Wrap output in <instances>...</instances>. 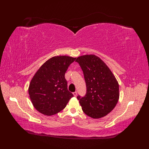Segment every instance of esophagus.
<instances>
[{"instance_id": "esophagus-1", "label": "esophagus", "mask_w": 149, "mask_h": 149, "mask_svg": "<svg viewBox=\"0 0 149 149\" xmlns=\"http://www.w3.org/2000/svg\"><path fill=\"white\" fill-rule=\"evenodd\" d=\"M73 95H74V96L76 97V96H77V92H76V91L74 92V93H73Z\"/></svg>"}]
</instances>
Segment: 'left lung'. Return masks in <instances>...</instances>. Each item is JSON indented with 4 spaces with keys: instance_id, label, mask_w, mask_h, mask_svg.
I'll list each match as a JSON object with an SVG mask.
<instances>
[{
    "instance_id": "obj_1",
    "label": "left lung",
    "mask_w": 149,
    "mask_h": 149,
    "mask_svg": "<svg viewBox=\"0 0 149 149\" xmlns=\"http://www.w3.org/2000/svg\"><path fill=\"white\" fill-rule=\"evenodd\" d=\"M83 71L86 94L77 97L82 110L93 119L103 118L116 107L119 98L118 81L100 58L86 55L77 58Z\"/></svg>"
}]
</instances>
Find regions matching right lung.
Here are the masks:
<instances>
[{
    "label": "right lung",
    "mask_w": 149,
    "mask_h": 149,
    "mask_svg": "<svg viewBox=\"0 0 149 149\" xmlns=\"http://www.w3.org/2000/svg\"><path fill=\"white\" fill-rule=\"evenodd\" d=\"M75 60L68 56H53L36 72L30 83L29 94L33 106L40 113L55 115L73 97L68 90L65 74Z\"/></svg>",
    "instance_id": "obj_1"
}]
</instances>
